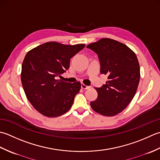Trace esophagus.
I'll return each instance as SVG.
<instances>
[{"label": "esophagus", "instance_id": "esophagus-1", "mask_svg": "<svg viewBox=\"0 0 160 160\" xmlns=\"http://www.w3.org/2000/svg\"><path fill=\"white\" fill-rule=\"evenodd\" d=\"M81 88L83 89V90L89 89L90 88V86H86V85H85V84H83V83H81Z\"/></svg>", "mask_w": 160, "mask_h": 160}]
</instances>
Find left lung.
Instances as JSON below:
<instances>
[{"label": "left lung", "mask_w": 160, "mask_h": 160, "mask_svg": "<svg viewBox=\"0 0 160 160\" xmlns=\"http://www.w3.org/2000/svg\"><path fill=\"white\" fill-rule=\"evenodd\" d=\"M86 48L98 55L101 74H107L105 85L96 88L98 97L90 102L92 110L112 117L122 112L134 97L140 79V68L135 53L125 44L103 38Z\"/></svg>", "instance_id": "1"}]
</instances>
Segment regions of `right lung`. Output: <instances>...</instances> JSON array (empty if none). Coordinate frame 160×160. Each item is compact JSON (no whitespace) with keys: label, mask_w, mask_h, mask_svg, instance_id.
Masks as SVG:
<instances>
[{"label":"right lung","mask_w":160,"mask_h":160,"mask_svg":"<svg viewBox=\"0 0 160 160\" xmlns=\"http://www.w3.org/2000/svg\"><path fill=\"white\" fill-rule=\"evenodd\" d=\"M84 47L85 44L68 45L51 41L26 54L22 64L21 82L28 99L38 112L56 117L71 108L81 83L56 79L69 68L70 58Z\"/></svg>","instance_id":"1"}]
</instances>
